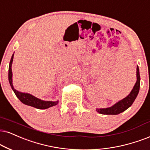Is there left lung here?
<instances>
[{"instance_id": "obj_1", "label": "left lung", "mask_w": 150, "mask_h": 150, "mask_svg": "<svg viewBox=\"0 0 150 150\" xmlns=\"http://www.w3.org/2000/svg\"><path fill=\"white\" fill-rule=\"evenodd\" d=\"M136 77H137V81H136L133 89H132L130 93L129 94V96H127L124 99L120 100V101L117 102L112 107L106 108V109H97L96 111L99 113H101V114L117 115L123 112L126 109H127L129 107H131L136 97H137L140 89L141 77H140L139 69H138V66L136 68Z\"/></svg>"}]
</instances>
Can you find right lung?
Returning a JSON list of instances; mask_svg holds the SVG:
<instances>
[{"instance_id": "1", "label": "right lung", "mask_w": 150, "mask_h": 150, "mask_svg": "<svg viewBox=\"0 0 150 150\" xmlns=\"http://www.w3.org/2000/svg\"><path fill=\"white\" fill-rule=\"evenodd\" d=\"M13 58H14V54H12V58H11L10 62H9V74H8V78L9 82L10 84V86L12 87V90L14 91L15 95L16 97L20 100V101L25 104V105L31 106L37 109H48V108L52 107V106L56 105L58 103V101L52 102V101H43L40 99H38L35 96H32L29 93H21L16 91L14 89V86L12 84V64L13 62Z\"/></svg>"}]
</instances>
